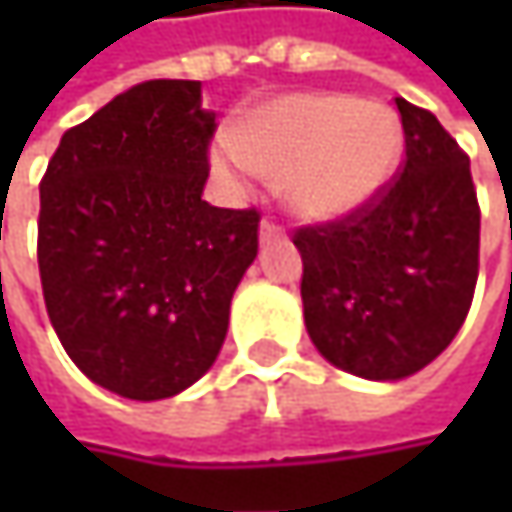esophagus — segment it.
Instances as JSON below:
<instances>
[{
	"mask_svg": "<svg viewBox=\"0 0 512 512\" xmlns=\"http://www.w3.org/2000/svg\"><path fill=\"white\" fill-rule=\"evenodd\" d=\"M260 240H263V243H269V240H284V228L275 225L272 219H263V222H260Z\"/></svg>",
	"mask_w": 512,
	"mask_h": 512,
	"instance_id": "1",
	"label": "esophagus"
}]
</instances>
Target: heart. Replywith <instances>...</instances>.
I'll use <instances>...</instances> for the list:
<instances>
[{
	"mask_svg": "<svg viewBox=\"0 0 512 512\" xmlns=\"http://www.w3.org/2000/svg\"><path fill=\"white\" fill-rule=\"evenodd\" d=\"M403 154L400 115L347 94H284L252 109L213 162L225 177L275 174L305 219H341L370 204Z\"/></svg>",
	"mask_w": 512,
	"mask_h": 512,
	"instance_id": "obj_1",
	"label": "heart"
}]
</instances>
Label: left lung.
I'll use <instances>...</instances> for the list:
<instances>
[{"mask_svg": "<svg viewBox=\"0 0 512 512\" xmlns=\"http://www.w3.org/2000/svg\"><path fill=\"white\" fill-rule=\"evenodd\" d=\"M400 174L361 210L299 228L305 329L320 356L376 382L427 367L471 308L480 207L468 156L427 109L397 97Z\"/></svg>", "mask_w": 512, "mask_h": 512, "instance_id": "8db88e82", "label": "left lung"}]
</instances>
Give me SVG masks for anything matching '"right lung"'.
<instances>
[{
  "mask_svg": "<svg viewBox=\"0 0 512 512\" xmlns=\"http://www.w3.org/2000/svg\"><path fill=\"white\" fill-rule=\"evenodd\" d=\"M216 115L201 82L151 79L70 127L41 180L38 266L52 329L97 385L162 400L219 356L257 257V210L201 198Z\"/></svg>",
  "mask_w": 512,
  "mask_h": 512,
  "instance_id": "add662e5",
  "label": "right lung"
}]
</instances>
